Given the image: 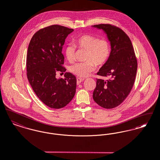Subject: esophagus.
I'll return each mask as SVG.
<instances>
[{
  "label": "esophagus",
  "mask_w": 160,
  "mask_h": 160,
  "mask_svg": "<svg viewBox=\"0 0 160 160\" xmlns=\"http://www.w3.org/2000/svg\"><path fill=\"white\" fill-rule=\"evenodd\" d=\"M76 80H77V84H79L81 82H82L84 81V79L81 78H77Z\"/></svg>",
  "instance_id": "esophagus-1"
}]
</instances>
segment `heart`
I'll use <instances>...</instances> for the list:
<instances>
[{"label": "heart", "mask_w": 160, "mask_h": 160, "mask_svg": "<svg viewBox=\"0 0 160 160\" xmlns=\"http://www.w3.org/2000/svg\"><path fill=\"white\" fill-rule=\"evenodd\" d=\"M75 44L79 49L86 51L84 62H79L70 66L69 70L76 76L84 78L93 72L96 67L105 64L110 54V44L105 38H99L90 35L79 36L75 40ZM76 47L68 44L65 49V56L68 61L73 62L75 60Z\"/></svg>", "instance_id": "heart-1"}]
</instances>
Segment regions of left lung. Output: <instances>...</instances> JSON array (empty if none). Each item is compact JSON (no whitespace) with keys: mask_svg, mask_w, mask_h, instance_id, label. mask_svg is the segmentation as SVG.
<instances>
[{"mask_svg":"<svg viewBox=\"0 0 160 160\" xmlns=\"http://www.w3.org/2000/svg\"><path fill=\"white\" fill-rule=\"evenodd\" d=\"M92 27L105 32L111 48L108 59L97 73L110 79H96L92 98L101 107L111 109L120 105L131 92L137 73V60L131 41L122 29L109 24Z\"/></svg>","mask_w":160,"mask_h":160,"instance_id":"8db88e82","label":"left lung"}]
</instances>
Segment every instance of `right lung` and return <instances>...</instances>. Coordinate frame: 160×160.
<instances>
[{"label": "right lung", "mask_w": 160, "mask_h": 160, "mask_svg": "<svg viewBox=\"0 0 160 160\" xmlns=\"http://www.w3.org/2000/svg\"><path fill=\"white\" fill-rule=\"evenodd\" d=\"M73 31L62 26L51 25L38 31L29 44L27 78L37 97L51 108L59 109L72 100L76 78L66 72L64 79L56 78V72H65L62 46L68 34Z\"/></svg>", "instance_id": "add662e5"}]
</instances>
